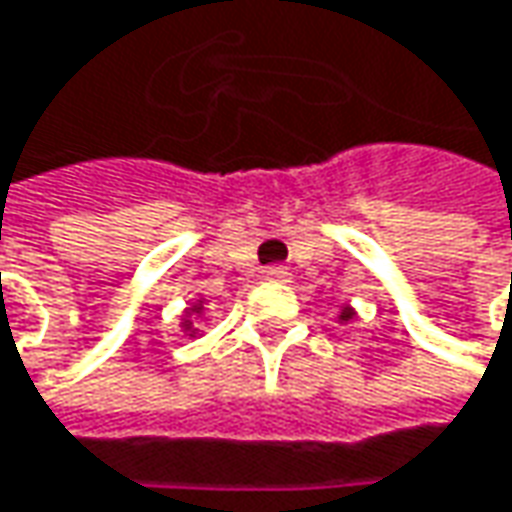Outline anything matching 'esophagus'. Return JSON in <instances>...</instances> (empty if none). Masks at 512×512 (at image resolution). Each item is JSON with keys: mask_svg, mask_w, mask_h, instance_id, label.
I'll return each instance as SVG.
<instances>
[{"mask_svg": "<svg viewBox=\"0 0 512 512\" xmlns=\"http://www.w3.org/2000/svg\"><path fill=\"white\" fill-rule=\"evenodd\" d=\"M267 282H290V270L282 265H270L265 270Z\"/></svg>", "mask_w": 512, "mask_h": 512, "instance_id": "esophagus-1", "label": "esophagus"}]
</instances>
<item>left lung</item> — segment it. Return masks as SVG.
Instances as JSON below:
<instances>
[{"mask_svg":"<svg viewBox=\"0 0 512 512\" xmlns=\"http://www.w3.org/2000/svg\"><path fill=\"white\" fill-rule=\"evenodd\" d=\"M356 319V310L353 307H342V313H339V325H347V322H353Z\"/></svg>","mask_w":512,"mask_h":512,"instance_id":"left-lung-1","label":"left lung"}]
</instances>
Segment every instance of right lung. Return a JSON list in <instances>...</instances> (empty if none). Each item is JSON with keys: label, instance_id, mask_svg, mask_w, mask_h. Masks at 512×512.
<instances>
[{"label": "right lung", "instance_id": "add662e5", "mask_svg": "<svg viewBox=\"0 0 512 512\" xmlns=\"http://www.w3.org/2000/svg\"><path fill=\"white\" fill-rule=\"evenodd\" d=\"M196 316H205V299H196L193 305L185 307V316H182V322H179V325H182V333L190 336V339L202 333V330L196 327Z\"/></svg>", "mask_w": 512, "mask_h": 512}]
</instances>
